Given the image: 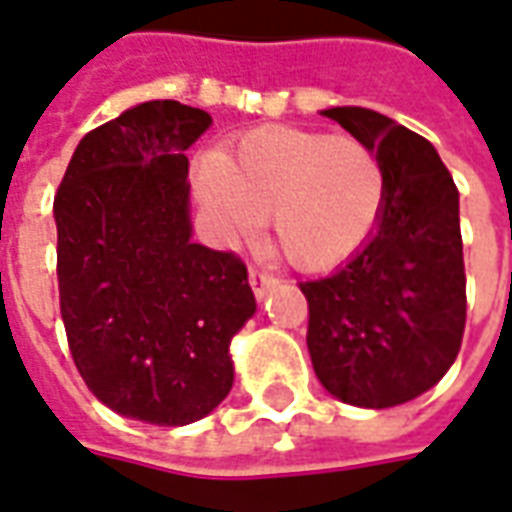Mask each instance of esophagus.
<instances>
[{
  "label": "esophagus",
  "instance_id": "esophagus-1",
  "mask_svg": "<svg viewBox=\"0 0 512 512\" xmlns=\"http://www.w3.org/2000/svg\"><path fill=\"white\" fill-rule=\"evenodd\" d=\"M249 285H252V293L257 298H263L268 293V287L276 285V276L268 274V271H260V268H249Z\"/></svg>",
  "mask_w": 512,
  "mask_h": 512
}]
</instances>
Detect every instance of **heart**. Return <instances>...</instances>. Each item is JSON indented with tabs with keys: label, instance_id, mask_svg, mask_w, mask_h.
<instances>
[{
	"label": "heart",
	"instance_id": "obj_1",
	"mask_svg": "<svg viewBox=\"0 0 512 512\" xmlns=\"http://www.w3.org/2000/svg\"><path fill=\"white\" fill-rule=\"evenodd\" d=\"M198 187L227 236H252L271 217L279 252L293 266L320 271L369 241L388 181L363 140L263 127L238 140L227 160L208 157Z\"/></svg>",
	"mask_w": 512,
	"mask_h": 512
}]
</instances>
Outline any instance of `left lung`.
<instances>
[{"label":"left lung","instance_id":"1","mask_svg":"<svg viewBox=\"0 0 512 512\" xmlns=\"http://www.w3.org/2000/svg\"><path fill=\"white\" fill-rule=\"evenodd\" d=\"M377 151L385 208L331 276L301 282L317 380L344 404L385 410L437 385L461 350L467 276L458 189L437 149L369 108L323 111Z\"/></svg>","mask_w":512,"mask_h":512}]
</instances>
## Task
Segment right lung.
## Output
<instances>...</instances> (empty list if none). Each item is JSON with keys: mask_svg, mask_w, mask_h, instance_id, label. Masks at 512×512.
<instances>
[{"mask_svg": "<svg viewBox=\"0 0 512 512\" xmlns=\"http://www.w3.org/2000/svg\"><path fill=\"white\" fill-rule=\"evenodd\" d=\"M208 124L176 100L140 102L83 135L54 198L75 366L105 407L154 426L225 399L227 347L257 309L241 257L192 241L184 151Z\"/></svg>", "mask_w": 512, "mask_h": 512, "instance_id": "add662e5", "label": "right lung"}]
</instances>
